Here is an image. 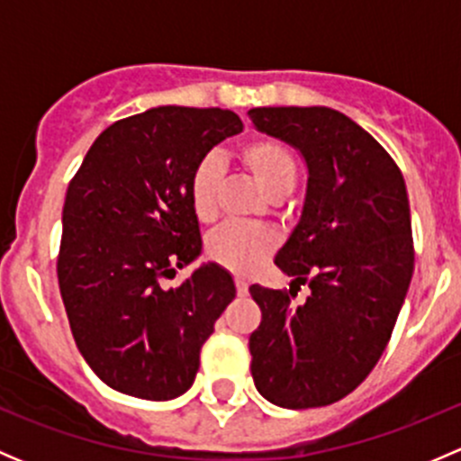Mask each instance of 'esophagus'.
I'll return each mask as SVG.
<instances>
[{
    "label": "esophagus",
    "instance_id": "34e87169",
    "mask_svg": "<svg viewBox=\"0 0 461 461\" xmlns=\"http://www.w3.org/2000/svg\"><path fill=\"white\" fill-rule=\"evenodd\" d=\"M236 292H239V296H248L249 283L243 281V278H236Z\"/></svg>",
    "mask_w": 461,
    "mask_h": 461
}]
</instances>
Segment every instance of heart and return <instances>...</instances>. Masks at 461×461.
<instances>
[{
    "instance_id": "1",
    "label": "heart",
    "mask_w": 461,
    "mask_h": 461,
    "mask_svg": "<svg viewBox=\"0 0 461 461\" xmlns=\"http://www.w3.org/2000/svg\"><path fill=\"white\" fill-rule=\"evenodd\" d=\"M239 158L245 169L254 176L265 196L272 201H281L294 189L299 165L285 142L269 136L252 138L240 147ZM218 189H221V165L207 158L194 169L189 180V201L198 221L207 222L216 216ZM274 248H276V236L272 230L260 225H236V222L216 230L207 240L209 258L240 276L252 274L274 252Z\"/></svg>"
}]
</instances>
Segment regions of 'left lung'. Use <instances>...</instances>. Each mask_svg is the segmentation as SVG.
<instances>
[{
	"instance_id": "obj_1",
	"label": "left lung",
	"mask_w": 461,
	"mask_h": 461,
	"mask_svg": "<svg viewBox=\"0 0 461 461\" xmlns=\"http://www.w3.org/2000/svg\"><path fill=\"white\" fill-rule=\"evenodd\" d=\"M260 133L308 167L303 209L276 267L290 292L252 285L254 385L274 406L317 408L350 394L384 355L415 267L403 176L355 120L328 106H258ZM311 296L296 306L294 287Z\"/></svg>"
}]
</instances>
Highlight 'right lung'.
<instances>
[{
    "instance_id": "add662e5",
    "label": "right lung",
    "mask_w": 461,
    "mask_h": 461,
    "mask_svg": "<svg viewBox=\"0 0 461 461\" xmlns=\"http://www.w3.org/2000/svg\"><path fill=\"white\" fill-rule=\"evenodd\" d=\"M243 131L227 109L156 106L95 138L62 209L58 281L73 339L109 388L149 402L192 388L201 348L236 296L231 274L203 263L189 180L209 151Z\"/></svg>"
}]
</instances>
